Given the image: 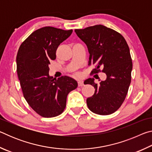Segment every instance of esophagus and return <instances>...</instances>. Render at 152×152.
<instances>
[{
  "label": "esophagus",
  "instance_id": "1",
  "mask_svg": "<svg viewBox=\"0 0 152 152\" xmlns=\"http://www.w3.org/2000/svg\"><path fill=\"white\" fill-rule=\"evenodd\" d=\"M78 86H84V82H83V80H78Z\"/></svg>",
  "mask_w": 152,
  "mask_h": 152
}]
</instances>
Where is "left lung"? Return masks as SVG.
I'll return each mask as SVG.
<instances>
[{
  "instance_id": "obj_1",
  "label": "left lung",
  "mask_w": 152,
  "mask_h": 152,
  "mask_svg": "<svg viewBox=\"0 0 152 152\" xmlns=\"http://www.w3.org/2000/svg\"><path fill=\"white\" fill-rule=\"evenodd\" d=\"M75 33L88 48V64L96 66L92 72L102 68L107 75L99 84L93 78L85 80L95 88L94 94L86 99L88 109L98 115L112 114L124 101L131 83L133 64L127 43L120 33L102 25L75 29Z\"/></svg>"
}]
</instances>
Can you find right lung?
<instances>
[{
	"instance_id": "obj_1",
	"label": "right lung",
	"mask_w": 152,
	"mask_h": 152,
	"mask_svg": "<svg viewBox=\"0 0 152 152\" xmlns=\"http://www.w3.org/2000/svg\"><path fill=\"white\" fill-rule=\"evenodd\" d=\"M72 31L52 27L40 28L22 43L18 51L17 72L24 98L43 117L60 115L68 93L78 86L77 81L69 76L53 79L49 75V65L56 60V50Z\"/></svg>"
}]
</instances>
